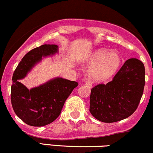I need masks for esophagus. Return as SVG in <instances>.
Here are the masks:
<instances>
[{
  "mask_svg": "<svg viewBox=\"0 0 153 153\" xmlns=\"http://www.w3.org/2000/svg\"><path fill=\"white\" fill-rule=\"evenodd\" d=\"M85 85H87V86H88L89 88H91V86H92V84H91L90 82H85Z\"/></svg>",
  "mask_w": 153,
  "mask_h": 153,
  "instance_id": "1",
  "label": "esophagus"
}]
</instances>
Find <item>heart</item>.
Returning a JSON list of instances; mask_svg holds the SVG:
<instances>
[{
    "label": "heart",
    "instance_id": "1",
    "mask_svg": "<svg viewBox=\"0 0 153 153\" xmlns=\"http://www.w3.org/2000/svg\"><path fill=\"white\" fill-rule=\"evenodd\" d=\"M86 63L91 66L88 71L89 78L94 82H103L118 73L122 65V57L118 52L99 48L88 56Z\"/></svg>",
    "mask_w": 153,
    "mask_h": 153
}]
</instances>
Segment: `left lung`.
I'll list each match as a JSON object with an SVG mask.
<instances>
[{
    "mask_svg": "<svg viewBox=\"0 0 153 153\" xmlns=\"http://www.w3.org/2000/svg\"><path fill=\"white\" fill-rule=\"evenodd\" d=\"M145 66L136 58L127 59L111 81L91 89L90 112L105 123L119 122L135 111L145 86Z\"/></svg>",
    "mask_w": 153,
    "mask_h": 153,
    "instance_id": "obj_1",
    "label": "left lung"
}]
</instances>
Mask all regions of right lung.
Returning <instances> with one entry per match:
<instances>
[{
  "label": "right lung",
  "mask_w": 153,
  "mask_h": 153,
  "mask_svg": "<svg viewBox=\"0 0 153 153\" xmlns=\"http://www.w3.org/2000/svg\"><path fill=\"white\" fill-rule=\"evenodd\" d=\"M56 53H58L56 45L33 49L25 54L13 73L10 88L12 107L17 117L28 125L42 127L54 122L60 114L66 99L78 85L75 81L57 77L29 90L19 82L42 58Z\"/></svg>",
  "instance_id": "right-lung-1"
}]
</instances>
